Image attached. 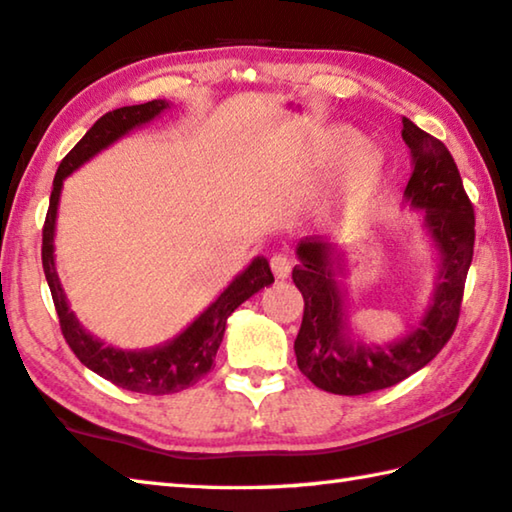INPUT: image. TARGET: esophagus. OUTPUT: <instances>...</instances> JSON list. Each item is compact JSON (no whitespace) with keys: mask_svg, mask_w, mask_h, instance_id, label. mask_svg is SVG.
<instances>
[{"mask_svg":"<svg viewBox=\"0 0 512 512\" xmlns=\"http://www.w3.org/2000/svg\"><path fill=\"white\" fill-rule=\"evenodd\" d=\"M271 271L275 273L277 280H286L291 275V259L286 255H273L271 257Z\"/></svg>","mask_w":512,"mask_h":512,"instance_id":"1","label":"esophagus"}]
</instances>
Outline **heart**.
Segmentation results:
<instances>
[{"mask_svg": "<svg viewBox=\"0 0 512 512\" xmlns=\"http://www.w3.org/2000/svg\"><path fill=\"white\" fill-rule=\"evenodd\" d=\"M362 145H365V136L358 134L356 129H351L347 125L331 127L322 136L320 159L340 161L345 159L347 154L360 150ZM383 172H385V165H383V159H380V154L371 150L362 154L349 174V185L351 190L356 192V197L367 199L369 194L378 188L380 181H383Z\"/></svg>", "mask_w": 512, "mask_h": 512, "instance_id": "1", "label": "heart"}]
</instances>
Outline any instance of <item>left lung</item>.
Instances as JSON below:
<instances>
[{
  "instance_id": "8db88e82",
  "label": "left lung",
  "mask_w": 512,
  "mask_h": 512,
  "mask_svg": "<svg viewBox=\"0 0 512 512\" xmlns=\"http://www.w3.org/2000/svg\"><path fill=\"white\" fill-rule=\"evenodd\" d=\"M403 141L410 147L412 176L403 201L421 212L436 259L430 302L416 327L385 345L369 342L351 322L349 288L342 250L318 239H302L293 282L304 297V318L295 338V358L315 387L340 396H360L401 383L423 369L450 340L459 320L463 284L475 246V210L461 174L441 141L403 118Z\"/></svg>"
}]
</instances>
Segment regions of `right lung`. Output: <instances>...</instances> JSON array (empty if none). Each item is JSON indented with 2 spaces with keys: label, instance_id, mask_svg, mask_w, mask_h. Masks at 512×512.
Wrapping results in <instances>:
<instances>
[{
  "label": "right lung",
  "instance_id": "1",
  "mask_svg": "<svg viewBox=\"0 0 512 512\" xmlns=\"http://www.w3.org/2000/svg\"><path fill=\"white\" fill-rule=\"evenodd\" d=\"M170 107L172 102L167 100H152L145 102V105L114 109L96 120L94 127L80 138V143L64 156L58 172H55L49 212H46L42 230V266L46 284L51 288L60 327L71 351L76 353L82 365L96 371L98 376L116 387L152 396L181 392V389H188L206 376L212 367V360L217 356L221 340H224L226 322L232 311L239 304H244L248 297H253L275 282L268 259L264 255L253 257L244 271L235 275V280L217 295V300L210 302L188 327L176 333L172 340L163 342V345L147 349H120L107 345L105 340L96 338L94 333L82 327L76 313L71 311L58 268H55V221H58L64 179L80 170L102 150L118 143L120 138L132 134L134 129L150 125L154 118H159Z\"/></svg>",
  "mask_w": 512,
  "mask_h": 512
}]
</instances>
